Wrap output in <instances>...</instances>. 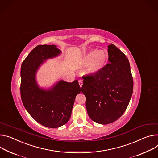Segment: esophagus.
<instances>
[{"label":"esophagus","mask_w":158,"mask_h":158,"mask_svg":"<svg viewBox=\"0 0 158 158\" xmlns=\"http://www.w3.org/2000/svg\"><path fill=\"white\" fill-rule=\"evenodd\" d=\"M79 84L80 87L81 88V87H82V84H83V82H82V80H79Z\"/></svg>","instance_id":"obj_1"}]
</instances>
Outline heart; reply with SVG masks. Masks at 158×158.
I'll return each instance as SVG.
<instances>
[{"instance_id":"heart-1","label":"heart","mask_w":158,"mask_h":158,"mask_svg":"<svg viewBox=\"0 0 158 158\" xmlns=\"http://www.w3.org/2000/svg\"><path fill=\"white\" fill-rule=\"evenodd\" d=\"M108 55L104 50H91L84 56L83 62L84 64H89L85 70V73L89 75L96 74L102 71L106 66Z\"/></svg>"}]
</instances>
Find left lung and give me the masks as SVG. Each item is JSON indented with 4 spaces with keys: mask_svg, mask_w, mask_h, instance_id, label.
<instances>
[{
    "mask_svg": "<svg viewBox=\"0 0 158 158\" xmlns=\"http://www.w3.org/2000/svg\"><path fill=\"white\" fill-rule=\"evenodd\" d=\"M108 60L99 73L83 77L81 91L90 118L99 124L111 123L126 110L132 95L134 82L129 61L115 45L108 46Z\"/></svg>",
    "mask_w": 158,
    "mask_h": 158,
    "instance_id": "obj_1",
    "label": "left lung"
}]
</instances>
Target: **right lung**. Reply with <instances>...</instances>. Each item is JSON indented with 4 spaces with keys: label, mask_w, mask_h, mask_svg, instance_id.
Instances as JSON below:
<instances>
[{
    "label": "right lung",
    "mask_w": 158,
    "mask_h": 158,
    "mask_svg": "<svg viewBox=\"0 0 158 158\" xmlns=\"http://www.w3.org/2000/svg\"><path fill=\"white\" fill-rule=\"evenodd\" d=\"M62 53L56 45H38L27 56L21 67V96L24 108L39 123L58 128L69 120L77 94L81 89L77 80H60L52 87L41 88L36 81L37 71L46 60Z\"/></svg>",
    "instance_id": "obj_1"
}]
</instances>
